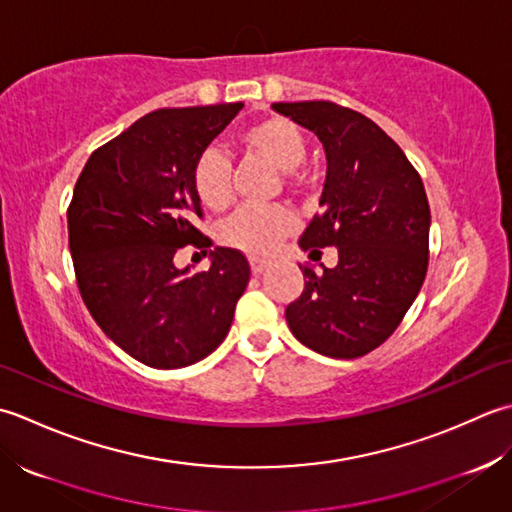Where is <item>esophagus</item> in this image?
<instances>
[{
    "label": "esophagus",
    "mask_w": 512,
    "mask_h": 512,
    "mask_svg": "<svg viewBox=\"0 0 512 512\" xmlns=\"http://www.w3.org/2000/svg\"><path fill=\"white\" fill-rule=\"evenodd\" d=\"M249 265H252V271H254V274H263V271L271 265V260L252 256V258H249Z\"/></svg>",
    "instance_id": "34e87169"
}]
</instances>
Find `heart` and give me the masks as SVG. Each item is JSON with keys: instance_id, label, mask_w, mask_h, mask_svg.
Instances as JSON below:
<instances>
[{"instance_id": "b5f03b06", "label": "heart", "mask_w": 512, "mask_h": 512, "mask_svg": "<svg viewBox=\"0 0 512 512\" xmlns=\"http://www.w3.org/2000/svg\"><path fill=\"white\" fill-rule=\"evenodd\" d=\"M243 148L263 156L274 168L289 172L305 159V134L285 117L258 119L241 132ZM192 187L207 210H223L232 201V168L218 148H205L192 165ZM298 225L283 205L243 207L221 229L223 243L247 254L265 256L280 245Z\"/></svg>"}]
</instances>
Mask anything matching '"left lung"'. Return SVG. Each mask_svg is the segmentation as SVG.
<instances>
[{
	"mask_svg": "<svg viewBox=\"0 0 512 512\" xmlns=\"http://www.w3.org/2000/svg\"><path fill=\"white\" fill-rule=\"evenodd\" d=\"M320 139L327 179L320 214L300 236L338 265H300L305 289L285 311L291 333L327 358L378 349L413 305L429 267L431 210L420 174L380 125L331 101L274 103Z\"/></svg>",
	"mask_w": 512,
	"mask_h": 512,
	"instance_id": "8db88e82",
	"label": "left lung"
}]
</instances>
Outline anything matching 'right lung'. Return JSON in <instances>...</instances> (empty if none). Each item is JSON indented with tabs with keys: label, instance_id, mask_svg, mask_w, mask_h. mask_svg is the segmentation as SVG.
Returning a JSON list of instances; mask_svg holds the SVG:
<instances>
[{
	"label": "right lung",
	"instance_id": "obj_1",
	"mask_svg": "<svg viewBox=\"0 0 512 512\" xmlns=\"http://www.w3.org/2000/svg\"><path fill=\"white\" fill-rule=\"evenodd\" d=\"M243 103L163 108L145 114L90 154L68 207L77 285L103 333L152 369H181L221 344L249 283L238 249L216 247L207 271L190 274L174 254L212 241L192 165Z\"/></svg>",
	"mask_w": 512,
	"mask_h": 512
}]
</instances>
